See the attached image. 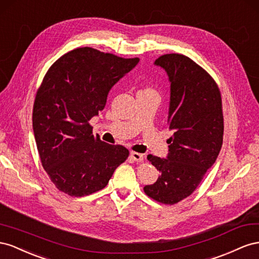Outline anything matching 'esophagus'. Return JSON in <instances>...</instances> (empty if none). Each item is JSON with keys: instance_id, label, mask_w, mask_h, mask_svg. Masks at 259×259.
Instances as JSON below:
<instances>
[{"instance_id": "34e87169", "label": "esophagus", "mask_w": 259, "mask_h": 259, "mask_svg": "<svg viewBox=\"0 0 259 259\" xmlns=\"http://www.w3.org/2000/svg\"><path fill=\"white\" fill-rule=\"evenodd\" d=\"M130 156H131L132 159H134V160L137 161V162H141V161H143V159H144L143 155L140 154V153H137V152H131V153H130Z\"/></svg>"}]
</instances>
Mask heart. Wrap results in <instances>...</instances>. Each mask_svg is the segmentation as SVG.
<instances>
[{
	"label": "heart",
	"mask_w": 259,
	"mask_h": 259,
	"mask_svg": "<svg viewBox=\"0 0 259 259\" xmlns=\"http://www.w3.org/2000/svg\"><path fill=\"white\" fill-rule=\"evenodd\" d=\"M140 92H154V90H153L152 88H150V87H145Z\"/></svg>",
	"instance_id": "1"
}]
</instances>
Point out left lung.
I'll return each instance as SVG.
<instances>
[{"instance_id": "left-lung-1", "label": "left lung", "mask_w": 259, "mask_h": 259, "mask_svg": "<svg viewBox=\"0 0 259 259\" xmlns=\"http://www.w3.org/2000/svg\"><path fill=\"white\" fill-rule=\"evenodd\" d=\"M170 81L167 158L149 155L160 176L145 186L147 196L174 205L190 196L216 161L223 145L224 114L218 84L201 66L182 54H165L155 61Z\"/></svg>"}]
</instances>
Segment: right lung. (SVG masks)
Here are the masks:
<instances>
[{
  "label": "right lung",
  "mask_w": 259,
  "mask_h": 259,
  "mask_svg": "<svg viewBox=\"0 0 259 259\" xmlns=\"http://www.w3.org/2000/svg\"><path fill=\"white\" fill-rule=\"evenodd\" d=\"M139 61L79 48L58 58L44 76L34 99L33 134L44 170L69 196L104 189L128 158L124 146L94 137L89 121L104 109L110 89Z\"/></svg>",
  "instance_id": "obj_1"
}]
</instances>
